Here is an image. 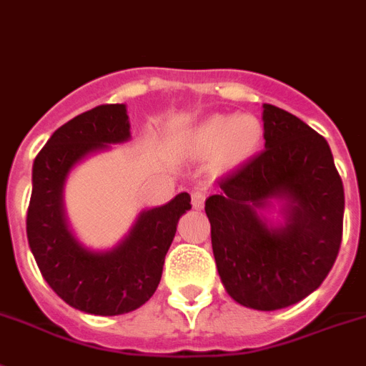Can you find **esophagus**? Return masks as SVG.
Listing matches in <instances>:
<instances>
[{
    "label": "esophagus",
    "mask_w": 366,
    "mask_h": 366,
    "mask_svg": "<svg viewBox=\"0 0 366 366\" xmlns=\"http://www.w3.org/2000/svg\"><path fill=\"white\" fill-rule=\"evenodd\" d=\"M205 202V190H194L192 192V207L194 209H202Z\"/></svg>",
    "instance_id": "34e87169"
}]
</instances>
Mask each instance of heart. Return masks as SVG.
Here are the masks:
<instances>
[{"instance_id":"1","label":"heart","mask_w":366,"mask_h":366,"mask_svg":"<svg viewBox=\"0 0 366 366\" xmlns=\"http://www.w3.org/2000/svg\"><path fill=\"white\" fill-rule=\"evenodd\" d=\"M264 123L252 114H213L192 129L189 149L196 157L219 155L226 166H239L258 153Z\"/></svg>"}]
</instances>
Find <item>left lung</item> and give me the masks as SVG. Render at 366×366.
Wrapping results in <instances>:
<instances>
[{"mask_svg": "<svg viewBox=\"0 0 366 366\" xmlns=\"http://www.w3.org/2000/svg\"><path fill=\"white\" fill-rule=\"evenodd\" d=\"M262 119L265 149L219 181L205 213L226 294L247 309L279 310L312 294L333 267L344 187L325 138L271 104Z\"/></svg>", "mask_w": 366, "mask_h": 366, "instance_id": "1", "label": "left lung"}]
</instances>
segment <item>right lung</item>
I'll return each mask as SVG.
<instances>
[{
  "label": "right lung",
  "mask_w": 366,
  "mask_h": 366,
  "mask_svg": "<svg viewBox=\"0 0 366 366\" xmlns=\"http://www.w3.org/2000/svg\"><path fill=\"white\" fill-rule=\"evenodd\" d=\"M131 140L125 104H102L61 125L33 162L27 241L48 286L72 309L95 316L132 312L149 301L189 192L146 207L112 249L81 243L65 211V185L87 157Z\"/></svg>",
  "instance_id": "add662e5"
}]
</instances>
